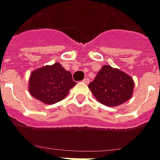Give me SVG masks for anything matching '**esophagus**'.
<instances>
[{
	"label": "esophagus",
	"mask_w": 160,
	"mask_h": 160,
	"mask_svg": "<svg viewBox=\"0 0 160 160\" xmlns=\"http://www.w3.org/2000/svg\"><path fill=\"white\" fill-rule=\"evenodd\" d=\"M83 82H85L86 84H88V83H89V79H88V78H85V79L83 80Z\"/></svg>",
	"instance_id": "1"
}]
</instances>
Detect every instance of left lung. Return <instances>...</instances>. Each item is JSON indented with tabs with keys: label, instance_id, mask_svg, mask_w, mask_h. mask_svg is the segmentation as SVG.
<instances>
[{
	"label": "left lung",
	"instance_id": "left-lung-1",
	"mask_svg": "<svg viewBox=\"0 0 160 160\" xmlns=\"http://www.w3.org/2000/svg\"><path fill=\"white\" fill-rule=\"evenodd\" d=\"M135 87L129 75L110 65H103L88 88L98 102L116 107L128 101Z\"/></svg>",
	"mask_w": 160,
	"mask_h": 160
}]
</instances>
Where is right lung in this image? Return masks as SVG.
<instances>
[{
  "label": "right lung",
  "mask_w": 160,
  "mask_h": 160,
  "mask_svg": "<svg viewBox=\"0 0 160 160\" xmlns=\"http://www.w3.org/2000/svg\"><path fill=\"white\" fill-rule=\"evenodd\" d=\"M76 85L72 73L59 63L34 70L29 79V92L32 97L47 104L63 100Z\"/></svg>",
  "instance_id": "obj_1"
}]
</instances>
